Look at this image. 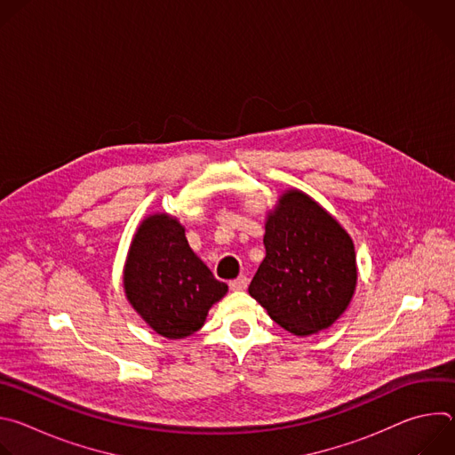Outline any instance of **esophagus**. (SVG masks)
<instances>
[{
	"label": "esophagus",
	"mask_w": 455,
	"mask_h": 455,
	"mask_svg": "<svg viewBox=\"0 0 455 455\" xmlns=\"http://www.w3.org/2000/svg\"><path fill=\"white\" fill-rule=\"evenodd\" d=\"M228 286H230V290H232V291H241V290H244V288L248 286V279H246L244 275H241V277H237V279L230 281V283H228Z\"/></svg>",
	"instance_id": "esophagus-1"
}]
</instances>
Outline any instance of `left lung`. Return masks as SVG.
Instances as JSON below:
<instances>
[{
	"instance_id": "left-lung-1",
	"label": "left lung",
	"mask_w": 455,
	"mask_h": 455,
	"mask_svg": "<svg viewBox=\"0 0 455 455\" xmlns=\"http://www.w3.org/2000/svg\"><path fill=\"white\" fill-rule=\"evenodd\" d=\"M267 255L248 293L281 328L307 337L347 309L358 279L355 244L302 190H286L265 223Z\"/></svg>"
}]
</instances>
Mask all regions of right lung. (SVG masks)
I'll return each instance as SVG.
<instances>
[{
    "label": "right lung",
    "instance_id": "1",
    "mask_svg": "<svg viewBox=\"0 0 455 455\" xmlns=\"http://www.w3.org/2000/svg\"><path fill=\"white\" fill-rule=\"evenodd\" d=\"M124 291L151 330L176 340L204 326L228 286L192 251L181 223L156 212L140 223L129 246Z\"/></svg>",
    "mask_w": 455,
    "mask_h": 455
}]
</instances>
